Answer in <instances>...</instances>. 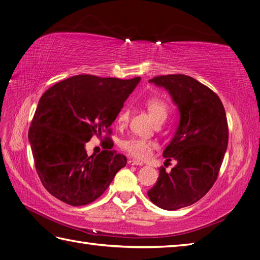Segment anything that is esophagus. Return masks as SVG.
I'll list each match as a JSON object with an SVG mask.
<instances>
[{
  "label": "esophagus",
  "instance_id": "34e87169",
  "mask_svg": "<svg viewBox=\"0 0 260 260\" xmlns=\"http://www.w3.org/2000/svg\"><path fill=\"white\" fill-rule=\"evenodd\" d=\"M127 164L128 165H140V166H142L143 165V162L142 161H138V160H135V159H128L127 160Z\"/></svg>",
  "mask_w": 260,
  "mask_h": 260
}]
</instances>
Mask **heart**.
<instances>
[{
  "label": "heart",
  "instance_id": "obj_1",
  "mask_svg": "<svg viewBox=\"0 0 260 260\" xmlns=\"http://www.w3.org/2000/svg\"><path fill=\"white\" fill-rule=\"evenodd\" d=\"M145 106L148 110L149 114L152 115L153 119L156 123L164 122L168 116V105L164 100L159 98H149L145 101ZM129 111L127 107H124L120 110L117 115V122L119 124H124L128 120ZM120 146L128 153L131 156L138 159H145L152 154V149L155 146L153 141L146 140L142 137H131L125 140L120 144Z\"/></svg>",
  "mask_w": 260,
  "mask_h": 260
}]
</instances>
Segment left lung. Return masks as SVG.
<instances>
[{
	"instance_id": "left-lung-1",
	"label": "left lung",
	"mask_w": 260,
	"mask_h": 260,
	"mask_svg": "<svg viewBox=\"0 0 260 260\" xmlns=\"http://www.w3.org/2000/svg\"><path fill=\"white\" fill-rule=\"evenodd\" d=\"M149 82L168 90L180 114L178 128L162 156L175 159L171 172L159 168L150 202L166 210L195 204L215 184L228 145L225 108L212 89L184 74L160 75Z\"/></svg>"
}]
</instances>
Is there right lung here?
<instances>
[{"mask_svg": "<svg viewBox=\"0 0 260 260\" xmlns=\"http://www.w3.org/2000/svg\"><path fill=\"white\" fill-rule=\"evenodd\" d=\"M141 77L76 75L56 83L42 95L28 129L34 164L46 190L71 206L96 201L126 166L123 154L104 150L88 156L85 144L103 132L112 134L124 102Z\"/></svg>", "mask_w": 260, "mask_h": 260, "instance_id": "obj_1", "label": "right lung"}]
</instances>
